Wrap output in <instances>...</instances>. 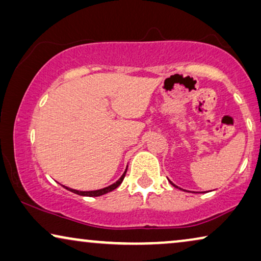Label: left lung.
<instances>
[{"label": "left lung", "instance_id": "left-lung-1", "mask_svg": "<svg viewBox=\"0 0 261 261\" xmlns=\"http://www.w3.org/2000/svg\"><path fill=\"white\" fill-rule=\"evenodd\" d=\"M170 183H171V184H172V185H173V187H174V188H178V187H177V185H174V184H173V183H172V181H170ZM179 189H180V188H179ZM184 191H185V190H184Z\"/></svg>", "mask_w": 261, "mask_h": 261}]
</instances>
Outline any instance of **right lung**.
<instances>
[{
	"label": "right lung",
	"mask_w": 261,
	"mask_h": 261,
	"mask_svg": "<svg viewBox=\"0 0 261 261\" xmlns=\"http://www.w3.org/2000/svg\"><path fill=\"white\" fill-rule=\"evenodd\" d=\"M126 172H127V169H126V171H124V172L122 173V176H121L119 179H117L115 183H113L112 185H109V187H106V188H103V189H98V190H91V191H80V190H74V189H71V188H67V187H65V185H62V187H64L66 189V190H69V191H71V192H73V194H77V195H80V196H88V197H97V196H102V195H105V194H108V192H110V191H113V190H115V189L119 187V185L122 183V180H123V178H124V176H126Z\"/></svg>",
	"instance_id": "right-lung-1"
}]
</instances>
